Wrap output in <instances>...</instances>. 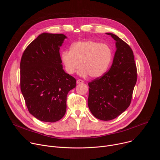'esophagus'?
<instances>
[{
  "mask_svg": "<svg viewBox=\"0 0 160 160\" xmlns=\"http://www.w3.org/2000/svg\"><path fill=\"white\" fill-rule=\"evenodd\" d=\"M83 82H84V81H83V80H81V79H78V80H77V83H78V84H79V83H83Z\"/></svg>",
  "mask_w": 160,
  "mask_h": 160,
  "instance_id": "1",
  "label": "esophagus"
}]
</instances>
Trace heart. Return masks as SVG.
<instances>
[{"mask_svg":"<svg viewBox=\"0 0 160 160\" xmlns=\"http://www.w3.org/2000/svg\"><path fill=\"white\" fill-rule=\"evenodd\" d=\"M112 50L106 43L87 40L73 43L70 51L61 52V59L66 72L72 75L83 68L82 75L89 74L91 77L99 78L108 70L112 59Z\"/></svg>","mask_w":160,"mask_h":160,"instance_id":"1","label":"heart"}]
</instances>
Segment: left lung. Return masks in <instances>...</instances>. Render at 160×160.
<instances>
[{
	"label": "left lung",
	"mask_w": 160,
	"mask_h": 160,
	"mask_svg": "<svg viewBox=\"0 0 160 160\" xmlns=\"http://www.w3.org/2000/svg\"><path fill=\"white\" fill-rule=\"evenodd\" d=\"M116 41L117 51L108 72L88 85V106L101 120L115 119L130 106L137 82V68L129 45L116 35L106 33Z\"/></svg>",
	"instance_id": "obj_1"
}]
</instances>
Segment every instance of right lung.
<instances>
[{"label": "right lung", "mask_w": 160, "mask_h": 160, "mask_svg": "<svg viewBox=\"0 0 160 160\" xmlns=\"http://www.w3.org/2000/svg\"><path fill=\"white\" fill-rule=\"evenodd\" d=\"M66 37L43 33L25 50L20 62V87L30 114L45 122L65 115L68 92L76 87L74 77L62 69L59 54Z\"/></svg>", "instance_id": "1"}]
</instances>
